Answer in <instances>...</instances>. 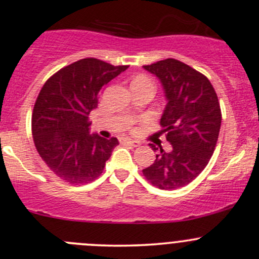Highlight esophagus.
<instances>
[{
	"label": "esophagus",
	"mask_w": 259,
	"mask_h": 259,
	"mask_svg": "<svg viewBox=\"0 0 259 259\" xmlns=\"http://www.w3.org/2000/svg\"><path fill=\"white\" fill-rule=\"evenodd\" d=\"M120 142H123V144H126V145H130V146H133V147H139L140 145H141L139 141H136V140L123 139V140H120Z\"/></svg>",
	"instance_id": "obj_1"
}]
</instances>
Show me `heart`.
Masks as SVG:
<instances>
[{"instance_id":"1","label":"heart","mask_w":259,"mask_h":259,"mask_svg":"<svg viewBox=\"0 0 259 259\" xmlns=\"http://www.w3.org/2000/svg\"><path fill=\"white\" fill-rule=\"evenodd\" d=\"M135 80H145V81H148L146 78H144V76H139V78H136Z\"/></svg>"}]
</instances>
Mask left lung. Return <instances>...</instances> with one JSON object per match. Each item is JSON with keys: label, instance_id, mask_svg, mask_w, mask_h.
<instances>
[{"label": "left lung", "instance_id": "obj_1", "mask_svg": "<svg viewBox=\"0 0 259 259\" xmlns=\"http://www.w3.org/2000/svg\"><path fill=\"white\" fill-rule=\"evenodd\" d=\"M145 69L159 79L167 99L160 118L171 150L158 151L153 164L142 170L153 186L175 190L187 185L206 168L218 141L221 106L214 89L203 74L178 59L168 58Z\"/></svg>", "mask_w": 259, "mask_h": 259}]
</instances>
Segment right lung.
I'll list each match as a JSON object with an SVG mask.
<instances>
[{
	"mask_svg": "<svg viewBox=\"0 0 259 259\" xmlns=\"http://www.w3.org/2000/svg\"><path fill=\"white\" fill-rule=\"evenodd\" d=\"M127 69L96 58H84L62 68L45 82L31 118L34 144L47 167L73 185L102 174L117 138L90 134L89 114L97 108L100 91Z\"/></svg>",
	"mask_w": 259,
	"mask_h": 259,
	"instance_id": "obj_1",
	"label": "right lung"
}]
</instances>
